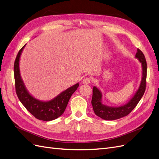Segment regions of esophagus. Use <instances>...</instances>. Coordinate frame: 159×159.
<instances>
[{
    "mask_svg": "<svg viewBox=\"0 0 159 159\" xmlns=\"http://www.w3.org/2000/svg\"><path fill=\"white\" fill-rule=\"evenodd\" d=\"M91 83V79L89 77H86L83 80V83L84 84H88Z\"/></svg>",
    "mask_w": 159,
    "mask_h": 159,
    "instance_id": "esophagus-1",
    "label": "esophagus"
}]
</instances>
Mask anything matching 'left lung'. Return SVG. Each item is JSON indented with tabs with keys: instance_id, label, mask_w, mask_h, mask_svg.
I'll return each instance as SVG.
<instances>
[{
	"instance_id": "1",
	"label": "left lung",
	"mask_w": 159,
	"mask_h": 159,
	"mask_svg": "<svg viewBox=\"0 0 159 159\" xmlns=\"http://www.w3.org/2000/svg\"><path fill=\"white\" fill-rule=\"evenodd\" d=\"M135 57L141 63L143 67V78L139 89L132 99L127 104L117 107H109L103 105L101 102L102 94L100 91L96 86L93 87V98H92L91 103L93 105L95 114L101 117L102 119L106 120H114L127 116L136 107L144 94L147 83V61L144 54L139 49H137Z\"/></svg>"
}]
</instances>
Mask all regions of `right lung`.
Listing matches in <instances>:
<instances>
[{
    "instance_id": "add662e5",
    "label": "right lung",
    "mask_w": 159,
    "mask_h": 159,
    "mask_svg": "<svg viewBox=\"0 0 159 159\" xmlns=\"http://www.w3.org/2000/svg\"><path fill=\"white\" fill-rule=\"evenodd\" d=\"M20 49L14 61V73L16 93L21 103L35 118L43 121H52L57 119L65 111L70 96L79 87V83L72 86L52 100L42 102L34 98L25 89L21 79L19 69V60L23 50Z\"/></svg>"
}]
</instances>
